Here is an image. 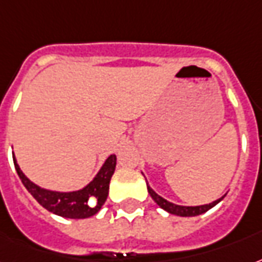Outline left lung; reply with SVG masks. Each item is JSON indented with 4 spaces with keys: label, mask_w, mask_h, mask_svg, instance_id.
Wrapping results in <instances>:
<instances>
[{
    "label": "left lung",
    "mask_w": 262,
    "mask_h": 262,
    "mask_svg": "<svg viewBox=\"0 0 262 262\" xmlns=\"http://www.w3.org/2000/svg\"><path fill=\"white\" fill-rule=\"evenodd\" d=\"M147 189H148V193L151 195L155 203H157L158 206L162 207L163 210H166L167 213H170V214H176V215H181V217H193V215H199L202 214V213H206L207 210H210L211 207H214L215 205L219 202L223 201V198H220L214 202L209 203V205H201V206H180V205H176V203H171L166 199H163L162 196H159L155 191H154L151 187L147 183Z\"/></svg>",
    "instance_id": "obj_1"
}]
</instances>
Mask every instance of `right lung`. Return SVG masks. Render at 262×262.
I'll list each match as a JSON object with an SVG mask.
<instances>
[{
    "label": "right lung",
    "mask_w": 262,
    "mask_h": 262,
    "mask_svg": "<svg viewBox=\"0 0 262 262\" xmlns=\"http://www.w3.org/2000/svg\"><path fill=\"white\" fill-rule=\"evenodd\" d=\"M13 163L23 185L41 206L53 214L66 219H88L95 215L101 209L108 196L110 180L115 171L117 157L110 155L95 179L86 187L73 192H57V191L41 188L39 185L30 181L25 173L20 170L15 157H13Z\"/></svg>",
    "instance_id": "add662e5"
}]
</instances>
